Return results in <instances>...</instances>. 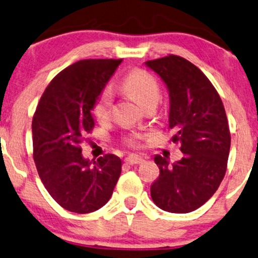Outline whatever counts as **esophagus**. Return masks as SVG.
<instances>
[{"label":"esophagus","mask_w":258,"mask_h":258,"mask_svg":"<svg viewBox=\"0 0 258 258\" xmlns=\"http://www.w3.org/2000/svg\"><path fill=\"white\" fill-rule=\"evenodd\" d=\"M125 161L128 163V164H142V163H144L145 159L143 157H140V156L131 155V156H128Z\"/></svg>","instance_id":"esophagus-1"}]
</instances>
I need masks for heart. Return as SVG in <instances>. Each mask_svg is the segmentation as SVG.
<instances>
[{
    "label": "heart",
    "mask_w": 258,
    "mask_h": 258,
    "mask_svg": "<svg viewBox=\"0 0 258 258\" xmlns=\"http://www.w3.org/2000/svg\"><path fill=\"white\" fill-rule=\"evenodd\" d=\"M121 88L144 107L151 102H157L159 97L157 80L149 71L143 69H135L127 73L121 81ZM112 107L113 93L108 87H106L97 95L93 106V113L99 121H107L112 114ZM142 135L132 133L123 139V143L128 148L137 149L142 144Z\"/></svg>",
    "instance_id": "1"
}]
</instances>
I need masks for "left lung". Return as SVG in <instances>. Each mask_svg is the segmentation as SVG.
<instances>
[{"label": "left lung", "mask_w": 258, "mask_h": 258, "mask_svg": "<svg viewBox=\"0 0 258 258\" xmlns=\"http://www.w3.org/2000/svg\"><path fill=\"white\" fill-rule=\"evenodd\" d=\"M146 65L167 84L171 142L180 143L183 153L172 165L156 156L159 177L150 188L151 198L163 211L189 213L211 199L226 172L231 145L226 113L216 88L189 60L169 54Z\"/></svg>", "instance_id": "left-lung-1"}]
</instances>
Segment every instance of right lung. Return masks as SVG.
<instances>
[{"label": "right lung", "instance_id": "obj_1", "mask_svg": "<svg viewBox=\"0 0 258 258\" xmlns=\"http://www.w3.org/2000/svg\"><path fill=\"white\" fill-rule=\"evenodd\" d=\"M122 59H83L60 71L46 87L32 120L39 177L67 211L86 214L108 202L121 174V159L90 162L81 144L94 128V102Z\"/></svg>", "mask_w": 258, "mask_h": 258}]
</instances>
